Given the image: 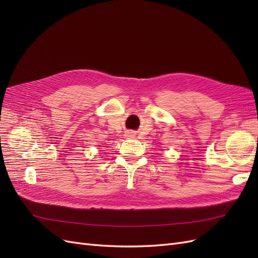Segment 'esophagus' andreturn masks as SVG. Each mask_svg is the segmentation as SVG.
Returning a JSON list of instances; mask_svg holds the SVG:
<instances>
[{
  "instance_id": "obj_1",
  "label": "esophagus",
  "mask_w": 258,
  "mask_h": 258,
  "mask_svg": "<svg viewBox=\"0 0 258 258\" xmlns=\"http://www.w3.org/2000/svg\"><path fill=\"white\" fill-rule=\"evenodd\" d=\"M124 136H126L127 138H131L132 136H134V135H132V132H127V134L126 135H124Z\"/></svg>"
}]
</instances>
